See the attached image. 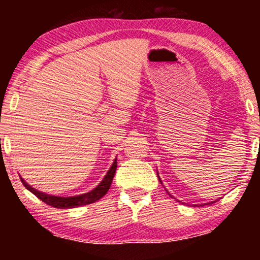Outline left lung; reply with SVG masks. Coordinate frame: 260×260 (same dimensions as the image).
I'll list each match as a JSON object with an SVG mask.
<instances>
[{"label": "left lung", "instance_id": "8db88e82", "mask_svg": "<svg viewBox=\"0 0 260 260\" xmlns=\"http://www.w3.org/2000/svg\"><path fill=\"white\" fill-rule=\"evenodd\" d=\"M157 177H159V176H157ZM161 182V181H160ZM214 203V202H213ZM208 204H211V203H208ZM203 205H204V204H203Z\"/></svg>", "mask_w": 260, "mask_h": 260}]
</instances>
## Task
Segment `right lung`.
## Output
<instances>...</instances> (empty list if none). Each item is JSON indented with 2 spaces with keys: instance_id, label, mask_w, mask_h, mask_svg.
I'll list each match as a JSON object with an SVG mask.
<instances>
[{
  "instance_id": "obj_1",
  "label": "right lung",
  "mask_w": 260,
  "mask_h": 260,
  "mask_svg": "<svg viewBox=\"0 0 260 260\" xmlns=\"http://www.w3.org/2000/svg\"><path fill=\"white\" fill-rule=\"evenodd\" d=\"M116 169H117V159H115V161H113L111 169L109 170V172H107L105 177H104V180L101 181L99 186L94 188V189L90 190V192L85 193V194L77 196V197H55V196L45 194V193H41L39 192V190L34 189V188H31L24 180H23V178H20V181H22V183L24 184L26 189L30 190L32 194L37 196L40 201L46 203V204L58 209H71V208L82 207V205L91 204V203L99 201L100 198H103V197L107 193V190L110 189V186H111L112 180H113V176H115Z\"/></svg>"
}]
</instances>
